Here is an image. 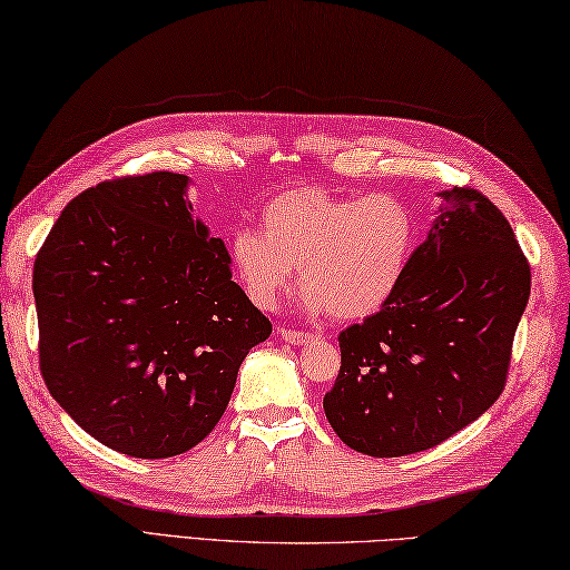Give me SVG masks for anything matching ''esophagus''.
I'll return each mask as SVG.
<instances>
[{"label": "esophagus", "mask_w": 570, "mask_h": 570, "mask_svg": "<svg viewBox=\"0 0 570 570\" xmlns=\"http://www.w3.org/2000/svg\"><path fill=\"white\" fill-rule=\"evenodd\" d=\"M278 336L294 346H302L306 341L314 338V334H308V331H296V328H278Z\"/></svg>", "instance_id": "1"}]
</instances>
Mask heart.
Here are the masks:
<instances>
[{
	"mask_svg": "<svg viewBox=\"0 0 570 570\" xmlns=\"http://www.w3.org/2000/svg\"><path fill=\"white\" fill-rule=\"evenodd\" d=\"M413 246L416 216L399 196L298 186L266 204L262 229H236L226 256L258 308H274L298 268L306 312L364 318L396 294Z\"/></svg>",
	"mask_w": 570,
	"mask_h": 570,
	"instance_id": "heart-1",
	"label": "heart"
}]
</instances>
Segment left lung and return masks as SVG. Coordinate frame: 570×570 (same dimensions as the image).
I'll return each mask as SVG.
<instances>
[{
    "mask_svg": "<svg viewBox=\"0 0 570 570\" xmlns=\"http://www.w3.org/2000/svg\"><path fill=\"white\" fill-rule=\"evenodd\" d=\"M426 242L381 312L341 331V368L324 396L336 436L376 459L451 439L501 396L531 266L481 191L439 194Z\"/></svg>",
    "mask_w": 570,
    "mask_h": 570,
    "instance_id": "left-lung-1",
    "label": "left lung"
}]
</instances>
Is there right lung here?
Returning <instances> with one entry per match:
<instances>
[{
	"label": "right lung",
	"instance_id": "add662e5",
	"mask_svg": "<svg viewBox=\"0 0 570 570\" xmlns=\"http://www.w3.org/2000/svg\"><path fill=\"white\" fill-rule=\"evenodd\" d=\"M189 177L101 181L67 204L35 262L39 366L89 436L134 459L194 449L272 324L232 282Z\"/></svg>",
	"mask_w": 570,
	"mask_h": 570
}]
</instances>
